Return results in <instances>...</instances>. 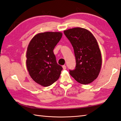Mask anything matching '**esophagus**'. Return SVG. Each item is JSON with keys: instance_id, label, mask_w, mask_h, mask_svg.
Returning <instances> with one entry per match:
<instances>
[{"instance_id": "1", "label": "esophagus", "mask_w": 121, "mask_h": 121, "mask_svg": "<svg viewBox=\"0 0 121 121\" xmlns=\"http://www.w3.org/2000/svg\"><path fill=\"white\" fill-rule=\"evenodd\" d=\"M62 68H63V70H66V66L65 65H63Z\"/></svg>"}]
</instances>
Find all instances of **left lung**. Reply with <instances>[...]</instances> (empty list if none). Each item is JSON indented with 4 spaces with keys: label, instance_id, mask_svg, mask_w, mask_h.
<instances>
[{
    "label": "left lung",
    "instance_id": "8db88e82",
    "mask_svg": "<svg viewBox=\"0 0 121 121\" xmlns=\"http://www.w3.org/2000/svg\"><path fill=\"white\" fill-rule=\"evenodd\" d=\"M72 45L76 58L75 69L70 75L79 83L86 85L97 78L101 70L102 57L97 41L86 29L75 27L64 30Z\"/></svg>",
    "mask_w": 121,
    "mask_h": 121
}]
</instances>
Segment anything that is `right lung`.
I'll list each match as a JSON object with an SVG mask.
<instances>
[{
    "label": "right lung",
    "instance_id": "obj_1",
    "mask_svg": "<svg viewBox=\"0 0 121 121\" xmlns=\"http://www.w3.org/2000/svg\"><path fill=\"white\" fill-rule=\"evenodd\" d=\"M62 36L57 32L39 33L30 40L26 53L27 70L36 83L43 87L52 85L60 76L62 68L56 63L53 49Z\"/></svg>",
    "mask_w": 121,
    "mask_h": 121
}]
</instances>
